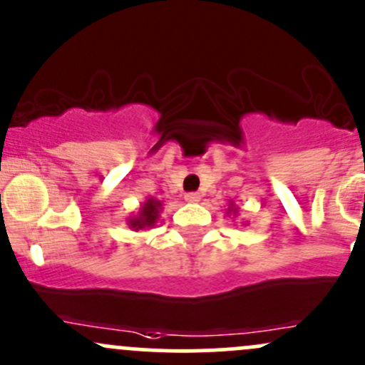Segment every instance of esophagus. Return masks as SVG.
<instances>
[{
	"label": "esophagus",
	"mask_w": 365,
	"mask_h": 365,
	"mask_svg": "<svg viewBox=\"0 0 365 365\" xmlns=\"http://www.w3.org/2000/svg\"><path fill=\"white\" fill-rule=\"evenodd\" d=\"M184 200H186L187 204H197V202H200V195H198V193H186V195H184Z\"/></svg>",
	"instance_id": "1"
}]
</instances>
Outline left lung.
I'll use <instances>...</instances> for the list:
<instances>
[{
	"label": "left lung",
	"instance_id": "8db88e82",
	"mask_svg": "<svg viewBox=\"0 0 365 365\" xmlns=\"http://www.w3.org/2000/svg\"><path fill=\"white\" fill-rule=\"evenodd\" d=\"M227 214H228V216H234V217L237 216V214H239V207H237V205H235V202H234V200L228 202ZM242 223H244V225H247V221H242Z\"/></svg>",
	"mask_w": 365,
	"mask_h": 365
}]
</instances>
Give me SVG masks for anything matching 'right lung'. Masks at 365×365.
Returning <instances> with one entry per match:
<instances>
[{"instance_id": "right-lung-1", "label": "right lung", "mask_w": 365, "mask_h": 365, "mask_svg": "<svg viewBox=\"0 0 365 365\" xmlns=\"http://www.w3.org/2000/svg\"><path fill=\"white\" fill-rule=\"evenodd\" d=\"M161 210H163L161 202L156 200L155 197H148L145 202H142V205L138 207L137 212H133L128 217L126 225L135 232L155 228L158 221H160Z\"/></svg>"}]
</instances>
